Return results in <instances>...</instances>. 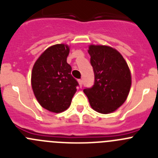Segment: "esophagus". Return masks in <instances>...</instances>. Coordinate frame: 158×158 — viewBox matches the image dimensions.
<instances>
[{"mask_svg": "<svg viewBox=\"0 0 158 158\" xmlns=\"http://www.w3.org/2000/svg\"><path fill=\"white\" fill-rule=\"evenodd\" d=\"M78 84H79V85H80V87H81L82 85H83V81L82 80H78Z\"/></svg>", "mask_w": 158, "mask_h": 158, "instance_id": "1", "label": "esophagus"}]
</instances>
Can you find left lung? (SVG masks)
Returning a JSON list of instances; mask_svg holds the SVG:
<instances>
[{"label": "left lung", "mask_w": 158, "mask_h": 158, "mask_svg": "<svg viewBox=\"0 0 158 158\" xmlns=\"http://www.w3.org/2000/svg\"><path fill=\"white\" fill-rule=\"evenodd\" d=\"M95 75L94 85L84 89L90 106L101 114L116 111L126 101L131 86V73L126 60L109 46L89 45L88 50Z\"/></svg>", "instance_id": "left-lung-1"}]
</instances>
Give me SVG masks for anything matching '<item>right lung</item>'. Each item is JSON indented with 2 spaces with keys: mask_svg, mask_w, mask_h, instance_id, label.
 Here are the masks:
<instances>
[{
  "mask_svg": "<svg viewBox=\"0 0 158 158\" xmlns=\"http://www.w3.org/2000/svg\"><path fill=\"white\" fill-rule=\"evenodd\" d=\"M69 47L55 44L46 49L35 62L31 71V88L39 104L54 113L70 106L78 83L67 63Z\"/></svg>",
  "mask_w": 158,
  "mask_h": 158,
  "instance_id": "1",
  "label": "right lung"
}]
</instances>
